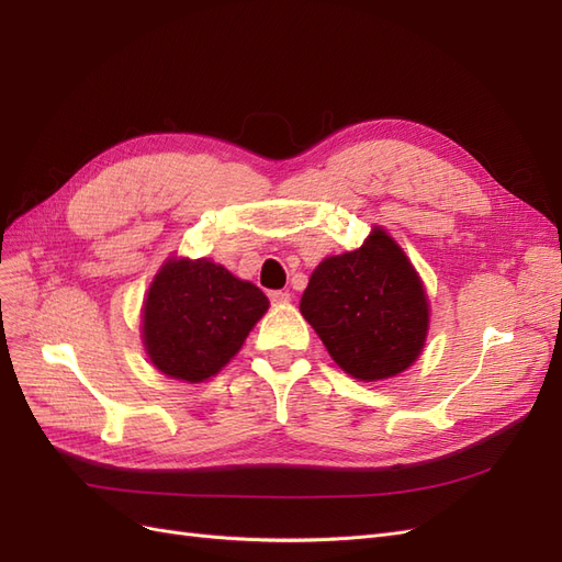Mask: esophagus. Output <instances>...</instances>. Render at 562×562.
<instances>
[{
	"instance_id": "esophagus-1",
	"label": "esophagus",
	"mask_w": 562,
	"mask_h": 562,
	"mask_svg": "<svg viewBox=\"0 0 562 562\" xmlns=\"http://www.w3.org/2000/svg\"><path fill=\"white\" fill-rule=\"evenodd\" d=\"M269 300L274 304H285V302H291V293H288V291H271Z\"/></svg>"
}]
</instances>
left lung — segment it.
Segmentation results:
<instances>
[{"label": "left lung", "instance_id": "8db88e82", "mask_svg": "<svg viewBox=\"0 0 562 562\" xmlns=\"http://www.w3.org/2000/svg\"><path fill=\"white\" fill-rule=\"evenodd\" d=\"M333 361L356 380L394 378L413 366L429 328L422 281L386 232L326 258L300 302Z\"/></svg>", "mask_w": 562, "mask_h": 562}]
</instances>
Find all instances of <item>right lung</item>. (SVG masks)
<instances>
[{
    "label": "right lung",
    "mask_w": 562,
    "mask_h": 562,
    "mask_svg": "<svg viewBox=\"0 0 562 562\" xmlns=\"http://www.w3.org/2000/svg\"><path fill=\"white\" fill-rule=\"evenodd\" d=\"M267 307L258 285L211 260L166 262L143 310L149 361L176 380H209L241 349Z\"/></svg>",
    "instance_id": "add662e5"
}]
</instances>
